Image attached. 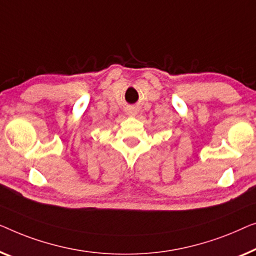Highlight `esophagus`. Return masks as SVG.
<instances>
[{
  "label": "esophagus",
  "mask_w": 256,
  "mask_h": 256,
  "mask_svg": "<svg viewBox=\"0 0 256 256\" xmlns=\"http://www.w3.org/2000/svg\"><path fill=\"white\" fill-rule=\"evenodd\" d=\"M136 114H138V111H136V109H134V108H130V109H128V116H136Z\"/></svg>",
  "instance_id": "esophagus-1"
}]
</instances>
